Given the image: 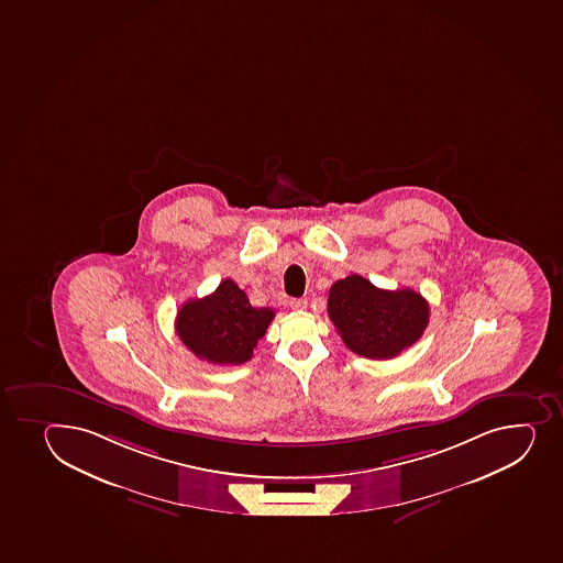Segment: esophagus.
Returning a JSON list of instances; mask_svg holds the SVG:
<instances>
[{
	"mask_svg": "<svg viewBox=\"0 0 563 563\" xmlns=\"http://www.w3.org/2000/svg\"><path fill=\"white\" fill-rule=\"evenodd\" d=\"M307 305V299H291L290 301V307L294 308V310H305Z\"/></svg>",
	"mask_w": 563,
	"mask_h": 563,
	"instance_id": "obj_1",
	"label": "esophagus"
}]
</instances>
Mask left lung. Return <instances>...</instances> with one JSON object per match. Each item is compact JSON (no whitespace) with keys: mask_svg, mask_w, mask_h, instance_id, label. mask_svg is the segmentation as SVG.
Masks as SVG:
<instances>
[{"mask_svg":"<svg viewBox=\"0 0 563 563\" xmlns=\"http://www.w3.org/2000/svg\"><path fill=\"white\" fill-rule=\"evenodd\" d=\"M429 313L418 291L380 290L356 273L329 291V318L343 343L364 358H395L412 347L429 325Z\"/></svg>","mask_w":563,"mask_h":563,"instance_id":"1","label":"left lung"}]
</instances>
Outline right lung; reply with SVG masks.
Listing matches in <instances>:
<instances>
[{"label": "right lung", "instance_id": "add662e5", "mask_svg": "<svg viewBox=\"0 0 563 563\" xmlns=\"http://www.w3.org/2000/svg\"><path fill=\"white\" fill-rule=\"evenodd\" d=\"M275 318L272 308L251 307L232 278L221 280L210 296L186 301L177 312L175 331L198 358L210 364H244Z\"/></svg>", "mask_w": 563, "mask_h": 563}]
</instances>
